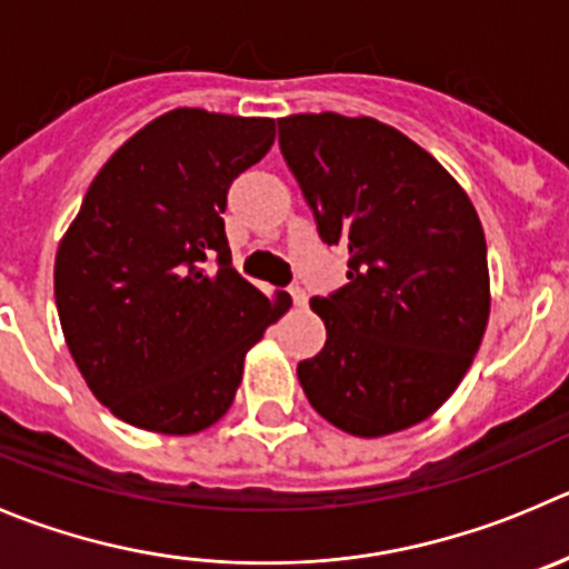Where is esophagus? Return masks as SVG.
<instances>
[{
  "label": "esophagus",
  "mask_w": 569,
  "mask_h": 569,
  "mask_svg": "<svg viewBox=\"0 0 569 569\" xmlns=\"http://www.w3.org/2000/svg\"><path fill=\"white\" fill-rule=\"evenodd\" d=\"M289 295H291V300H295V306H306L308 302V295H306V289H302V286H289Z\"/></svg>",
  "instance_id": "obj_1"
}]
</instances>
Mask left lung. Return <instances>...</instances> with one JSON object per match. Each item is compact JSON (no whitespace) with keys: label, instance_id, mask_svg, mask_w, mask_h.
<instances>
[{"label":"left lung","instance_id":"obj_1","mask_svg":"<svg viewBox=\"0 0 569 569\" xmlns=\"http://www.w3.org/2000/svg\"><path fill=\"white\" fill-rule=\"evenodd\" d=\"M319 239L350 252L347 283L313 297L328 339L297 363L308 402L352 437L431 417L489 319L487 239L470 197L400 130L339 113L278 119Z\"/></svg>","mask_w":569,"mask_h":569}]
</instances>
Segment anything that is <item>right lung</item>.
Here are the masks:
<instances>
[{
    "label": "right lung",
    "mask_w": 569,
    "mask_h": 569,
    "mask_svg": "<svg viewBox=\"0 0 569 569\" xmlns=\"http://www.w3.org/2000/svg\"><path fill=\"white\" fill-rule=\"evenodd\" d=\"M274 141L272 119L178 108L99 169L54 258V302L102 406L156 433H197L233 402L244 356L289 311L230 267V183ZM214 267L211 268L210 263Z\"/></svg>",
    "instance_id": "1"
}]
</instances>
